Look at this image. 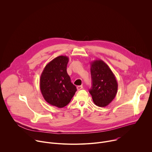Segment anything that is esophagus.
Segmentation results:
<instances>
[{
    "label": "esophagus",
    "instance_id": "34e87169",
    "mask_svg": "<svg viewBox=\"0 0 152 152\" xmlns=\"http://www.w3.org/2000/svg\"><path fill=\"white\" fill-rule=\"evenodd\" d=\"M82 88H83V86H82V85H79V86H77V90H80Z\"/></svg>",
    "mask_w": 152,
    "mask_h": 152
}]
</instances>
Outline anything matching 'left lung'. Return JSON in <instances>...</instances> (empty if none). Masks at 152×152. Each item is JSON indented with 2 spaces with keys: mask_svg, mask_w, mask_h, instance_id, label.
Segmentation results:
<instances>
[{
  "mask_svg": "<svg viewBox=\"0 0 152 152\" xmlns=\"http://www.w3.org/2000/svg\"><path fill=\"white\" fill-rule=\"evenodd\" d=\"M92 86L89 92L94 104L105 107L115 98L118 90V83L109 66L102 59L90 62Z\"/></svg>",
  "mask_w": 152,
  "mask_h": 152,
  "instance_id": "1",
  "label": "left lung"
}]
</instances>
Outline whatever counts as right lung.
<instances>
[{"instance_id": "add662e5", "label": "right lung", "mask_w": 152, "mask_h": 152, "mask_svg": "<svg viewBox=\"0 0 152 152\" xmlns=\"http://www.w3.org/2000/svg\"><path fill=\"white\" fill-rule=\"evenodd\" d=\"M67 56H59L49 62L39 79V88L45 100L50 104L63 107L67 105L77 89L67 72Z\"/></svg>"}]
</instances>
